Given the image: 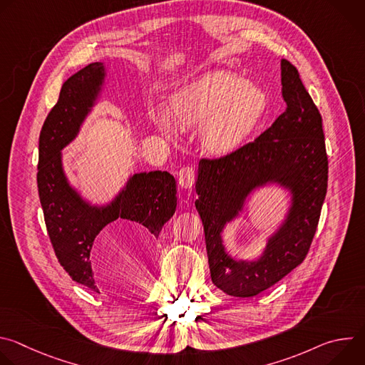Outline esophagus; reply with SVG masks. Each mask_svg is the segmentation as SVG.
Returning <instances> with one entry per match:
<instances>
[{"instance_id": "34e87169", "label": "esophagus", "mask_w": 365, "mask_h": 365, "mask_svg": "<svg viewBox=\"0 0 365 365\" xmlns=\"http://www.w3.org/2000/svg\"><path fill=\"white\" fill-rule=\"evenodd\" d=\"M178 180H179V185L185 189H190L192 185L195 183V169L190 168V166H185L179 170V175H178Z\"/></svg>"}]
</instances>
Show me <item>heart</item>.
I'll return each mask as SVG.
<instances>
[{
    "label": "heart",
    "instance_id": "obj_1",
    "mask_svg": "<svg viewBox=\"0 0 365 365\" xmlns=\"http://www.w3.org/2000/svg\"><path fill=\"white\" fill-rule=\"evenodd\" d=\"M267 107L263 89L228 72H212L186 85L173 101V115L182 127H203L207 151L228 154L237 150ZM154 121L168 134H175L170 118L154 114Z\"/></svg>",
    "mask_w": 365,
    "mask_h": 365
}]
</instances>
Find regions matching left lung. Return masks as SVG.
Listing matches in <instances>:
<instances>
[{
	"label": "left lung",
	"instance_id": "8db88e82",
	"mask_svg": "<svg viewBox=\"0 0 365 365\" xmlns=\"http://www.w3.org/2000/svg\"><path fill=\"white\" fill-rule=\"evenodd\" d=\"M286 110L264 133L220 159H202L195 206L200 215L212 283L230 296L251 297L272 287L307 254L328 187V155L322 117L297 69L282 61ZM277 182L292 193L282 227L255 262H237L223 248L220 232L242 210L257 187Z\"/></svg>",
	"mask_w": 365,
	"mask_h": 365
}]
</instances>
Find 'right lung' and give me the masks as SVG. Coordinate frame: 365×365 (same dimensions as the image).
I'll list each match as a JSON object with an SVG mask.
<instances>
[{
  "instance_id": "add662e5",
  "label": "right lung",
  "mask_w": 365,
  "mask_h": 365,
  "mask_svg": "<svg viewBox=\"0 0 365 365\" xmlns=\"http://www.w3.org/2000/svg\"><path fill=\"white\" fill-rule=\"evenodd\" d=\"M106 69L91 63L62 86L56 106L48 113L38 138L37 187L44 222L61 266L79 284L98 292L91 251L101 231L115 220H127L159 237L178 205L176 180L168 172L135 173L107 206H92L69 185L61 150L78 134L93 107Z\"/></svg>"
}]
</instances>
